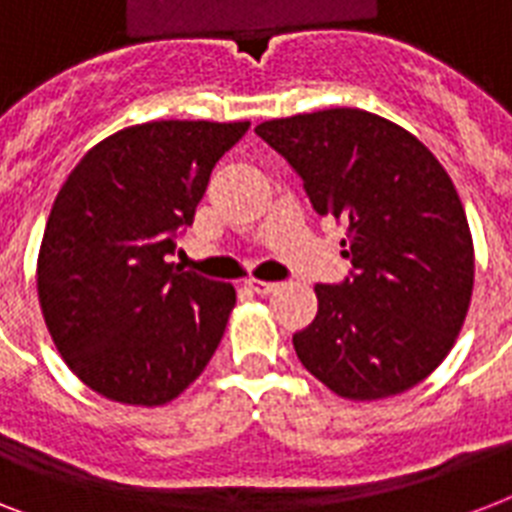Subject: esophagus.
Listing matches in <instances>:
<instances>
[{
    "mask_svg": "<svg viewBox=\"0 0 512 512\" xmlns=\"http://www.w3.org/2000/svg\"><path fill=\"white\" fill-rule=\"evenodd\" d=\"M247 287L255 292V295H271L279 289V284H273V281H257V279H247Z\"/></svg>",
    "mask_w": 512,
    "mask_h": 512,
    "instance_id": "34e87169",
    "label": "esophagus"
}]
</instances>
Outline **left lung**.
Listing matches in <instances>:
<instances>
[{"instance_id": "8db88e82", "label": "left lung", "mask_w": 512, "mask_h": 512, "mask_svg": "<svg viewBox=\"0 0 512 512\" xmlns=\"http://www.w3.org/2000/svg\"><path fill=\"white\" fill-rule=\"evenodd\" d=\"M319 215L345 223L350 273L316 284L292 337L308 372L353 401L414 388L452 350L473 292V239L452 177L398 124L327 108L257 124Z\"/></svg>"}]
</instances>
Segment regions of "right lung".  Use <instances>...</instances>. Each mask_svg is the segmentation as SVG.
Returning a JSON list of instances; mask_svg holds the SVG:
<instances>
[{
    "mask_svg": "<svg viewBox=\"0 0 512 512\" xmlns=\"http://www.w3.org/2000/svg\"><path fill=\"white\" fill-rule=\"evenodd\" d=\"M249 122H148L116 132L68 175L44 228L36 287L71 372L100 396L159 406L223 340L231 284L167 263L225 151Z\"/></svg>",
    "mask_w": 512,
    "mask_h": 512,
    "instance_id": "obj_1",
    "label": "right lung"
}]
</instances>
